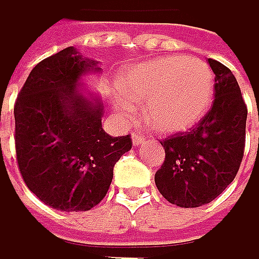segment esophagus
Masks as SVG:
<instances>
[{
  "instance_id": "1",
  "label": "esophagus",
  "mask_w": 259,
  "mask_h": 259,
  "mask_svg": "<svg viewBox=\"0 0 259 259\" xmlns=\"http://www.w3.org/2000/svg\"><path fill=\"white\" fill-rule=\"evenodd\" d=\"M132 141H134L135 146H140V144L144 143V137H143L141 134H138V132H134V134H132Z\"/></svg>"
}]
</instances>
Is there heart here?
Returning a JSON list of instances; mask_svg holds the SVG:
<instances>
[{"instance_id":"obj_1","label":"heart","mask_w":259,"mask_h":259,"mask_svg":"<svg viewBox=\"0 0 259 259\" xmlns=\"http://www.w3.org/2000/svg\"><path fill=\"white\" fill-rule=\"evenodd\" d=\"M215 89L213 72L198 58L165 57L122 73L118 101L124 116L144 107V121L161 134L181 132L207 112Z\"/></svg>"}]
</instances>
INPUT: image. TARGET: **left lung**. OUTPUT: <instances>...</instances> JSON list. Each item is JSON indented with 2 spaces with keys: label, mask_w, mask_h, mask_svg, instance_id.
Here are the masks:
<instances>
[{
  "label": "left lung",
  "mask_w": 259,
  "mask_h": 259,
  "mask_svg": "<svg viewBox=\"0 0 259 259\" xmlns=\"http://www.w3.org/2000/svg\"><path fill=\"white\" fill-rule=\"evenodd\" d=\"M215 73L213 104L189 132L161 141L165 158L155 174L159 193L180 207L213 201L235 180L246 147L247 106L236 78L209 58Z\"/></svg>",
  "instance_id": "1"
}]
</instances>
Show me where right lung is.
<instances>
[{
	"mask_svg": "<svg viewBox=\"0 0 259 259\" xmlns=\"http://www.w3.org/2000/svg\"><path fill=\"white\" fill-rule=\"evenodd\" d=\"M98 70L67 47L38 63L15 101L18 169L44 204L84 212L106 196L116 161L132 149L131 135L103 131V106L89 101L79 79Z\"/></svg>",
	"mask_w": 259,
	"mask_h": 259,
	"instance_id": "right-lung-1",
	"label": "right lung"
}]
</instances>
